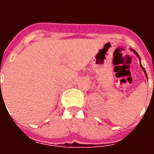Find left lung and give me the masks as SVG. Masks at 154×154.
Here are the masks:
<instances>
[{"label":"left lung","instance_id":"1","mask_svg":"<svg viewBox=\"0 0 154 154\" xmlns=\"http://www.w3.org/2000/svg\"><path fill=\"white\" fill-rule=\"evenodd\" d=\"M130 50H131V51H133V53H135V55H137V57H138V58H139V59H140V61H141V59H140V55H138V53H137V51H134V50H133V49H132V48H130ZM140 67H141V68H142L143 71V72H144V74H145V75H146V79H148V78H147V75H146V71H145V69H144V68H143V65H141V63H140Z\"/></svg>","mask_w":154,"mask_h":154}]
</instances>
